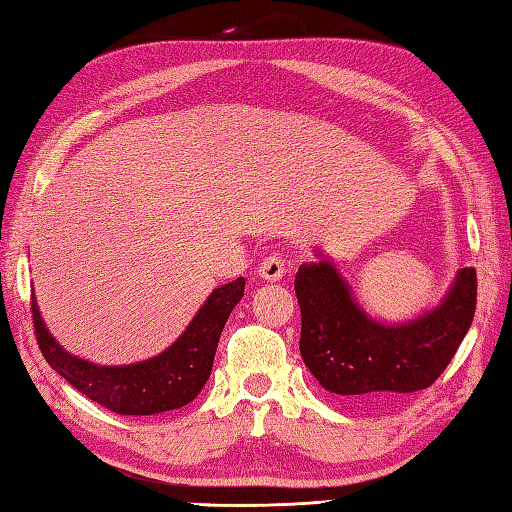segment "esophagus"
<instances>
[{
  "label": "esophagus",
  "instance_id": "1",
  "mask_svg": "<svg viewBox=\"0 0 512 512\" xmlns=\"http://www.w3.org/2000/svg\"><path fill=\"white\" fill-rule=\"evenodd\" d=\"M286 275V262L281 255H270L259 264V277L266 281H279Z\"/></svg>",
  "mask_w": 512,
  "mask_h": 512
}]
</instances>
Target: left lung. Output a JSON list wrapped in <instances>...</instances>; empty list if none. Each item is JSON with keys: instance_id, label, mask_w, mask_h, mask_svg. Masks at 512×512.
I'll use <instances>...</instances> for the list:
<instances>
[{"instance_id": "1", "label": "left lung", "mask_w": 512, "mask_h": 512, "mask_svg": "<svg viewBox=\"0 0 512 512\" xmlns=\"http://www.w3.org/2000/svg\"><path fill=\"white\" fill-rule=\"evenodd\" d=\"M299 350L323 389L343 398L409 394L431 387L469 332L477 301L475 268H462L447 299L424 317L385 325L356 306L332 264H301Z\"/></svg>"}]
</instances>
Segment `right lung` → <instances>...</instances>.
Segmentation results:
<instances>
[{"label":"right lung","mask_w":512,"mask_h":512,"mask_svg":"<svg viewBox=\"0 0 512 512\" xmlns=\"http://www.w3.org/2000/svg\"><path fill=\"white\" fill-rule=\"evenodd\" d=\"M244 277L215 288L180 339L149 361L103 367L76 358L59 347L43 325L35 297H30L32 325L48 365L83 396L118 416H154L180 409L200 394L211 376L217 341L228 314L244 297Z\"/></svg>","instance_id":"right-lung-1"}]
</instances>
